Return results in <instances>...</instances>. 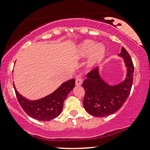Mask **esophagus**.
<instances>
[{
    "mask_svg": "<svg viewBox=\"0 0 150 150\" xmlns=\"http://www.w3.org/2000/svg\"><path fill=\"white\" fill-rule=\"evenodd\" d=\"M82 83H83V80L81 78H78L76 80V85L77 86H79V85H82Z\"/></svg>",
    "mask_w": 150,
    "mask_h": 150,
    "instance_id": "34e87169",
    "label": "esophagus"
}]
</instances>
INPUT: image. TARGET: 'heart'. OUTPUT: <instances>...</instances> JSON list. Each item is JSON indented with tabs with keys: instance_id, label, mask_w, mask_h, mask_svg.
<instances>
[{
	"instance_id": "heart-1",
	"label": "heart",
	"mask_w": 150,
	"mask_h": 150,
	"mask_svg": "<svg viewBox=\"0 0 150 150\" xmlns=\"http://www.w3.org/2000/svg\"><path fill=\"white\" fill-rule=\"evenodd\" d=\"M78 55L83 57L90 54L89 59V66H93L101 61L104 56L105 48L101 44L97 45L93 41L86 40L80 45L78 49Z\"/></svg>"
}]
</instances>
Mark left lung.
I'll return each mask as SVG.
<instances>
[{"mask_svg":"<svg viewBox=\"0 0 150 150\" xmlns=\"http://www.w3.org/2000/svg\"><path fill=\"white\" fill-rule=\"evenodd\" d=\"M120 56L124 59L127 67L126 78L117 85L110 86L99 75L98 68L90 71L83 83L85 94L83 105L88 113L95 117L108 116L124 105L130 93L133 83L134 65L132 59L124 47Z\"/></svg>","mask_w":150,"mask_h":150,"instance_id":"1","label":"left lung"}]
</instances>
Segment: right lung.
<instances>
[{"label": "right lung", "instance_id": "right-lung-1", "mask_svg": "<svg viewBox=\"0 0 150 150\" xmlns=\"http://www.w3.org/2000/svg\"><path fill=\"white\" fill-rule=\"evenodd\" d=\"M14 85V84H13ZM75 86V79L63 83L52 93L38 100L30 101L15 89L16 98L24 112L30 117L40 121H50L58 117L62 111L63 102Z\"/></svg>", "mask_w": 150, "mask_h": 150}]
</instances>
